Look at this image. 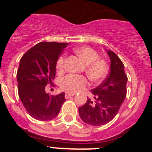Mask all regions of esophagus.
<instances>
[{"label":"esophagus","mask_w":152,"mask_h":152,"mask_svg":"<svg viewBox=\"0 0 152 152\" xmlns=\"http://www.w3.org/2000/svg\"><path fill=\"white\" fill-rule=\"evenodd\" d=\"M75 94H70V93H65V95H64V97L65 98H69L70 96H75Z\"/></svg>","instance_id":"esophagus-1"}]
</instances>
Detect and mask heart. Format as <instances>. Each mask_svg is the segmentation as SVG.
I'll return each mask as SVG.
<instances>
[{
  "mask_svg": "<svg viewBox=\"0 0 152 152\" xmlns=\"http://www.w3.org/2000/svg\"><path fill=\"white\" fill-rule=\"evenodd\" d=\"M75 53L83 60L86 65V73L92 80L99 81L103 80L108 74L109 65L105 60L99 58L96 50L88 46H81L75 49ZM65 56H61L58 59L56 68L61 71L64 67ZM88 79L82 75H69L61 82V87L68 92L75 93L85 88Z\"/></svg>",
  "mask_w": 152,
  "mask_h": 152,
  "instance_id": "1",
  "label": "heart"
}]
</instances>
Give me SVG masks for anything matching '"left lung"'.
Returning <instances> with one entry per match:
<instances>
[{
    "mask_svg": "<svg viewBox=\"0 0 152 152\" xmlns=\"http://www.w3.org/2000/svg\"><path fill=\"white\" fill-rule=\"evenodd\" d=\"M110 59V70L107 78L91 92L94 100L88 99L78 108L83 122L91 126H102L110 122L117 114L126 96L127 76L119 58L111 50H107Z\"/></svg>",
    "mask_w": 152,
    "mask_h": 152,
    "instance_id": "1",
    "label": "left lung"
}]
</instances>
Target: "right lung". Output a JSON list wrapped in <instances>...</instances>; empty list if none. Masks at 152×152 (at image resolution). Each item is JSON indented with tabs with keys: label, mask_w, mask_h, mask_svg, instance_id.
Here are the masks:
<instances>
[{
	"label": "right lung",
	"mask_w": 152,
	"mask_h": 152,
	"mask_svg": "<svg viewBox=\"0 0 152 152\" xmlns=\"http://www.w3.org/2000/svg\"><path fill=\"white\" fill-rule=\"evenodd\" d=\"M68 43L42 42L21 58L17 74L19 97L28 113L40 121L55 119L65 101L64 93L49 95L45 86L52 84L60 55Z\"/></svg>",
	"instance_id": "add662e5"
}]
</instances>
